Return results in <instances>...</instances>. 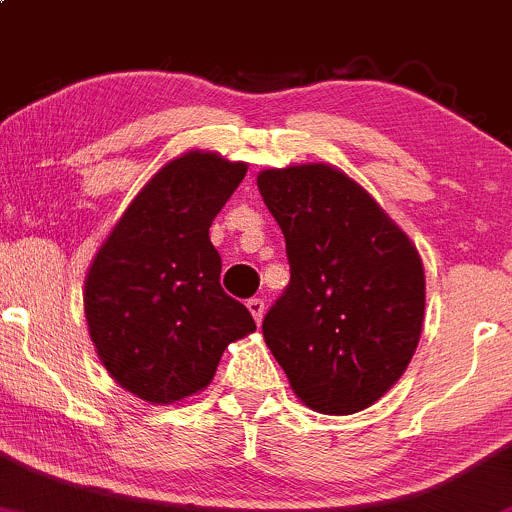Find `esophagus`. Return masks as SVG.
Masks as SVG:
<instances>
[{
    "label": "esophagus",
    "mask_w": 512,
    "mask_h": 512,
    "mask_svg": "<svg viewBox=\"0 0 512 512\" xmlns=\"http://www.w3.org/2000/svg\"><path fill=\"white\" fill-rule=\"evenodd\" d=\"M246 307H249V312H251V315H254V320H256L258 324H261L263 312H266V305H263V300H261V298L246 300Z\"/></svg>",
    "instance_id": "1"
}]
</instances>
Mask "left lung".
<instances>
[{
    "instance_id": "1",
    "label": "left lung",
    "mask_w": 512,
    "mask_h": 512,
    "mask_svg": "<svg viewBox=\"0 0 512 512\" xmlns=\"http://www.w3.org/2000/svg\"><path fill=\"white\" fill-rule=\"evenodd\" d=\"M263 202L285 236L290 283L263 337L310 408L349 415L403 376L425 320V271L368 192L324 163L263 170Z\"/></svg>"
}]
</instances>
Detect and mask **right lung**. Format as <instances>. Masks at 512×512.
I'll list each match as a JSON object with an SVG mask.
<instances>
[{
  "mask_svg": "<svg viewBox=\"0 0 512 512\" xmlns=\"http://www.w3.org/2000/svg\"><path fill=\"white\" fill-rule=\"evenodd\" d=\"M246 163L190 151L158 170L104 241L85 280L90 337L109 376L168 405L212 381L224 349L256 322L219 285L212 219Z\"/></svg>",
  "mask_w": 512,
  "mask_h": 512,
  "instance_id": "right-lung-1",
  "label": "right lung"
}]
</instances>
